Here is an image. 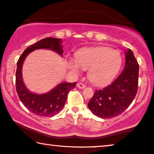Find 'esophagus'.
I'll use <instances>...</instances> for the list:
<instances>
[{"label":"esophagus","mask_w":154,"mask_h":154,"mask_svg":"<svg viewBox=\"0 0 154 154\" xmlns=\"http://www.w3.org/2000/svg\"><path fill=\"white\" fill-rule=\"evenodd\" d=\"M77 87L79 89H84L85 85L82 83H80V82H79V83H77Z\"/></svg>","instance_id":"1"}]
</instances>
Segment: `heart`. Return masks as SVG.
<instances>
[{"label":"heart","mask_w":154,"mask_h":154,"mask_svg":"<svg viewBox=\"0 0 154 154\" xmlns=\"http://www.w3.org/2000/svg\"><path fill=\"white\" fill-rule=\"evenodd\" d=\"M122 65L120 54L106 47L80 49L75 58L68 60V67L75 74L88 69V79L97 86L107 85L114 79Z\"/></svg>","instance_id":"heart-1"}]
</instances>
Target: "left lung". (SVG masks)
I'll return each mask as SVG.
<instances>
[{
    "label": "left lung",
    "mask_w": 154,
    "mask_h": 154,
    "mask_svg": "<svg viewBox=\"0 0 154 154\" xmlns=\"http://www.w3.org/2000/svg\"><path fill=\"white\" fill-rule=\"evenodd\" d=\"M125 66L115 81L96 90L87 104L93 114L101 118H112L121 114L131 105L138 91L139 65L133 51L125 50Z\"/></svg>",
    "instance_id": "1"
}]
</instances>
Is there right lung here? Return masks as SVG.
I'll use <instances>...</instances> for the list:
<instances>
[{"instance_id": "obj_1", "label": "right lung", "mask_w": 154, "mask_h": 154, "mask_svg": "<svg viewBox=\"0 0 154 154\" xmlns=\"http://www.w3.org/2000/svg\"><path fill=\"white\" fill-rule=\"evenodd\" d=\"M62 40L46 38L23 51L17 62L16 72V88L18 96L25 107L31 112L43 117H52L60 112L65 105L69 92L74 89L75 82H61L47 93L36 94L26 87L23 79V65L28 54L36 49H49L63 57Z\"/></svg>"}]
</instances>
